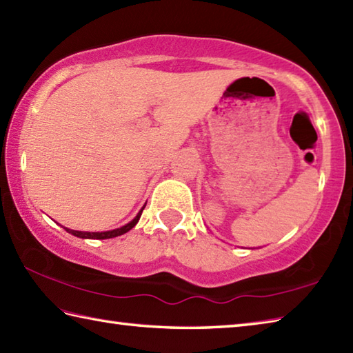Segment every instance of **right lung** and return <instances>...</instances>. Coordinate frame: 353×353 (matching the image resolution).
Segmentation results:
<instances>
[{
    "mask_svg": "<svg viewBox=\"0 0 353 353\" xmlns=\"http://www.w3.org/2000/svg\"><path fill=\"white\" fill-rule=\"evenodd\" d=\"M145 205H146V204H145ZM145 205H143V208H145ZM143 208H141V210L139 212V214H137V216H135L131 222H128L126 225L120 227V228L108 230V232H100V233H99V232H79V230H71V228H67V227H63V228H65L67 232L71 233L73 236L81 237V239H111V237H117V236H120V234H125V233L129 232V230L134 228L137 222H139L140 216H141Z\"/></svg>",
    "mask_w": 353,
    "mask_h": 353,
    "instance_id": "right-lung-1",
    "label": "right lung"
}]
</instances>
